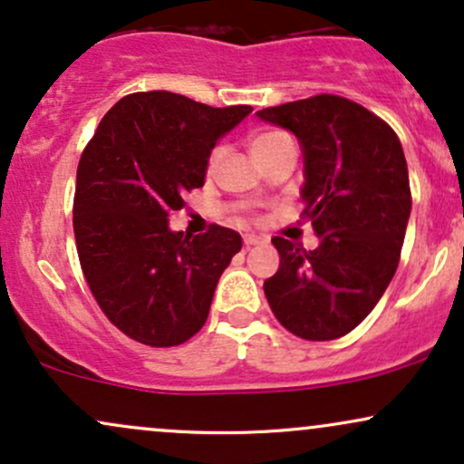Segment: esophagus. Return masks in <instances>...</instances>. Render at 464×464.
<instances>
[{"label": "esophagus", "instance_id": "34e87169", "mask_svg": "<svg viewBox=\"0 0 464 464\" xmlns=\"http://www.w3.org/2000/svg\"><path fill=\"white\" fill-rule=\"evenodd\" d=\"M259 244H264L262 237H257V236H246V237H244V246H246V248L259 246Z\"/></svg>", "mask_w": 464, "mask_h": 464}]
</instances>
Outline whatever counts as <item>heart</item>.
<instances>
[{
  "mask_svg": "<svg viewBox=\"0 0 464 464\" xmlns=\"http://www.w3.org/2000/svg\"><path fill=\"white\" fill-rule=\"evenodd\" d=\"M287 141H292V137L284 130H264L253 137V141H250V150H253V157H257V154H262L266 150H270V148H276ZM220 157H222V148H218L209 159V169L216 168L218 161H220Z\"/></svg>",
  "mask_w": 464,
  "mask_h": 464,
  "instance_id": "b5f03b06",
  "label": "heart"
}]
</instances>
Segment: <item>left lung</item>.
I'll use <instances>...</instances> for the list:
<instances>
[{
  "label": "left lung",
  "mask_w": 464,
  "mask_h": 464,
  "mask_svg": "<svg viewBox=\"0 0 464 464\" xmlns=\"http://www.w3.org/2000/svg\"><path fill=\"white\" fill-rule=\"evenodd\" d=\"M257 117L301 143L303 216L318 246L273 237L279 270L264 281L287 332L335 340L369 316L395 276L412 198L397 135L364 106L338 95L287 102Z\"/></svg>",
  "instance_id": "obj_1"
}]
</instances>
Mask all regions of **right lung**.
I'll use <instances>...</instances> for the list:
<instances>
[{"mask_svg": "<svg viewBox=\"0 0 464 464\" xmlns=\"http://www.w3.org/2000/svg\"><path fill=\"white\" fill-rule=\"evenodd\" d=\"M253 106L214 109L185 95L121 98L78 163L73 233L84 279L111 323L137 343L177 347L209 316L218 281L242 236L169 228L185 191L202 188L218 141Z\"/></svg>", "mask_w": 464, "mask_h": 464, "instance_id": "add662e5", "label": "right lung"}]
</instances>
